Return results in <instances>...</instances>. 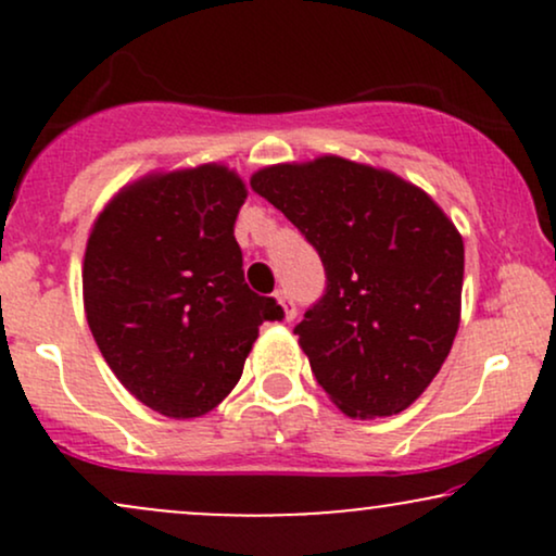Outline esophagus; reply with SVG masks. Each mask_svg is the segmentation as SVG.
<instances>
[{
    "instance_id": "esophagus-1",
    "label": "esophagus",
    "mask_w": 556,
    "mask_h": 556,
    "mask_svg": "<svg viewBox=\"0 0 556 556\" xmlns=\"http://www.w3.org/2000/svg\"><path fill=\"white\" fill-rule=\"evenodd\" d=\"M277 300H279V305H282V311H285V318H287V321H292V318L298 316L295 300L290 298V292H287V290H279V292H277Z\"/></svg>"
}]
</instances>
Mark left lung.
<instances>
[{"mask_svg":"<svg viewBox=\"0 0 556 556\" xmlns=\"http://www.w3.org/2000/svg\"><path fill=\"white\" fill-rule=\"evenodd\" d=\"M251 188L324 264V295L295 327L316 381L348 416H397L460 327V232L416 185L340 156L266 167Z\"/></svg>","mask_w":556,"mask_h":556,"instance_id":"1","label":"left lung"}]
</instances>
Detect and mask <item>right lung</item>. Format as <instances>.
<instances>
[{
  "label": "right lung",
  "mask_w": 556,
  "mask_h": 556,
  "mask_svg": "<svg viewBox=\"0 0 556 556\" xmlns=\"http://www.w3.org/2000/svg\"><path fill=\"white\" fill-rule=\"evenodd\" d=\"M248 190L216 164L146 177L99 214L83 261L86 318L130 394L169 418L214 410L240 381L274 298L245 285L235 219Z\"/></svg>",
  "instance_id": "add662e5"
}]
</instances>
